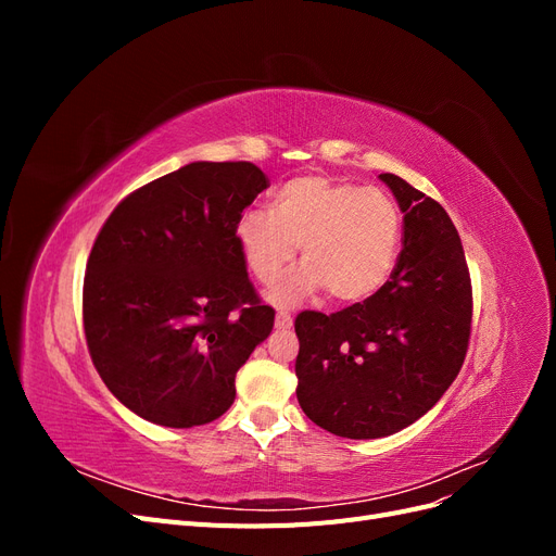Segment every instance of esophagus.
<instances>
[{
	"instance_id": "obj_1",
	"label": "esophagus",
	"mask_w": 556,
	"mask_h": 556,
	"mask_svg": "<svg viewBox=\"0 0 556 556\" xmlns=\"http://www.w3.org/2000/svg\"><path fill=\"white\" fill-rule=\"evenodd\" d=\"M276 329H280V331H288V329H292V315L280 311V313L276 315Z\"/></svg>"
}]
</instances>
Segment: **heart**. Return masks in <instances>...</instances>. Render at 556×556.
Listing matches in <instances>:
<instances>
[{
  "mask_svg": "<svg viewBox=\"0 0 556 556\" xmlns=\"http://www.w3.org/2000/svg\"><path fill=\"white\" fill-rule=\"evenodd\" d=\"M233 239L260 282H274L301 245L304 266L268 290L276 306H296L323 290L355 304L390 280L401 250V213L374 185L299 176L274 194L271 211H245Z\"/></svg>",
  "mask_w": 556,
  "mask_h": 556,
  "instance_id": "1",
  "label": "heart"
}]
</instances>
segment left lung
Instances as JSON below:
<instances>
[{
	"mask_svg": "<svg viewBox=\"0 0 556 556\" xmlns=\"http://www.w3.org/2000/svg\"><path fill=\"white\" fill-rule=\"evenodd\" d=\"M403 213V250L382 288L339 313L296 315V399L317 427L382 439L429 413L457 378L473 292L462 239L445 208L380 174Z\"/></svg>",
	"mask_w": 556,
	"mask_h": 556,
	"instance_id": "left-lung-1",
	"label": "left lung"
}]
</instances>
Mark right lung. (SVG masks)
I'll list each match as a JSON object with an SVG mask.
<instances>
[{"instance_id": "add662e5", "label": "right lung", "mask_w": 556, "mask_h": 556, "mask_svg": "<svg viewBox=\"0 0 556 556\" xmlns=\"http://www.w3.org/2000/svg\"><path fill=\"white\" fill-rule=\"evenodd\" d=\"M268 188L252 162H192L125 197L92 245L83 327L111 394L153 425L225 415L233 378L274 329L233 227Z\"/></svg>"}]
</instances>
